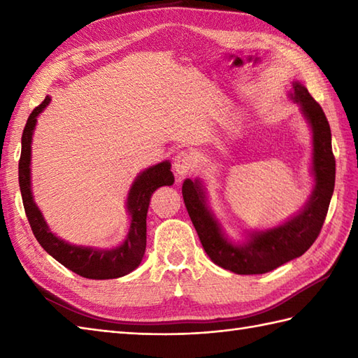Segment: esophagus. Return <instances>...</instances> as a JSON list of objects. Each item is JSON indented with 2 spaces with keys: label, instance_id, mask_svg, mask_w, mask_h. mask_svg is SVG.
I'll return each instance as SVG.
<instances>
[{
  "label": "esophagus",
  "instance_id": "esophagus-1",
  "mask_svg": "<svg viewBox=\"0 0 358 358\" xmlns=\"http://www.w3.org/2000/svg\"><path fill=\"white\" fill-rule=\"evenodd\" d=\"M194 167H195L194 157L192 154H189V152H180V154L173 159V171L178 180L185 178L186 175H191L194 172Z\"/></svg>",
  "mask_w": 358,
  "mask_h": 358
}]
</instances>
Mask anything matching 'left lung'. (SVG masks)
I'll use <instances>...</instances> for the list:
<instances>
[{
  "instance_id": "obj_1",
  "label": "left lung",
  "mask_w": 358,
  "mask_h": 358,
  "mask_svg": "<svg viewBox=\"0 0 358 358\" xmlns=\"http://www.w3.org/2000/svg\"><path fill=\"white\" fill-rule=\"evenodd\" d=\"M292 100L300 103L303 113L313 127L314 138L313 171L315 187L310 200L299 215L273 229L252 234L245 245H232L224 238L218 223L208 210L199 181L186 180L181 189L187 214L210 260L240 275L266 273L305 254L320 235L329 209L336 185L331 127L322 106L310 96L308 89L296 81L292 83Z\"/></svg>"
}]
</instances>
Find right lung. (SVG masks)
Returning <instances> with one entry per match:
<instances>
[{
    "instance_id": "obj_1",
    "label": "right lung",
    "mask_w": 358,
    "mask_h": 358,
    "mask_svg": "<svg viewBox=\"0 0 358 358\" xmlns=\"http://www.w3.org/2000/svg\"><path fill=\"white\" fill-rule=\"evenodd\" d=\"M49 101L50 98L45 96L44 101L32 110L21 136L18 180L29 224L45 252L72 272L92 280L123 277L141 263L144 250H146V217L150 196L158 187L173 185L171 163L163 162L152 166L134 181L127 196V210L132 220L123 245L110 250H98L69 245L64 240H59L45 224L40 209L35 206L32 192H30V141H32L36 117L44 110Z\"/></svg>"
}]
</instances>
